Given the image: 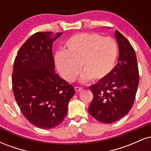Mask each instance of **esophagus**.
<instances>
[{"label":"esophagus","mask_w":151,"mask_h":151,"mask_svg":"<svg viewBox=\"0 0 151 151\" xmlns=\"http://www.w3.org/2000/svg\"><path fill=\"white\" fill-rule=\"evenodd\" d=\"M76 91H81L83 90V87H80V86H75L74 87Z\"/></svg>","instance_id":"34e87169"}]
</instances>
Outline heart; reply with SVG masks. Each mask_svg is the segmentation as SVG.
<instances>
[{"label":"heart","mask_w":151,"mask_h":151,"mask_svg":"<svg viewBox=\"0 0 151 151\" xmlns=\"http://www.w3.org/2000/svg\"><path fill=\"white\" fill-rule=\"evenodd\" d=\"M65 51L55 55V63L64 79L72 81L81 69L83 81L104 79L113 70L119 55L116 41L97 33H78L67 40Z\"/></svg>","instance_id":"obj_1"}]
</instances>
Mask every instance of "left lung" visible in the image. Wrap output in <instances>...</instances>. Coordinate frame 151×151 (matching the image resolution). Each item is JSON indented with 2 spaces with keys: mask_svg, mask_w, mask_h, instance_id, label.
<instances>
[{
  "mask_svg": "<svg viewBox=\"0 0 151 151\" xmlns=\"http://www.w3.org/2000/svg\"><path fill=\"white\" fill-rule=\"evenodd\" d=\"M115 37L119 51L117 65L106 77L89 86L93 97L88 109L89 113L104 124H112L129 113L139 83L134 49L118 30L115 31Z\"/></svg>",
  "mask_w": 151,
  "mask_h": 151,
  "instance_id": "obj_1",
  "label": "left lung"
}]
</instances>
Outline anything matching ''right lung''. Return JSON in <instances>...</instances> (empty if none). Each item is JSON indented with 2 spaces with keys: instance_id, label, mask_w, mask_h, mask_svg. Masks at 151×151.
Listing matches in <instances>:
<instances>
[{
  "instance_id": "right-lung-1",
  "label": "right lung",
  "mask_w": 151,
  "mask_h": 151,
  "mask_svg": "<svg viewBox=\"0 0 151 151\" xmlns=\"http://www.w3.org/2000/svg\"><path fill=\"white\" fill-rule=\"evenodd\" d=\"M62 32H38L18 50L13 64L12 86L22 114L40 129L56 127L67 113L74 86L55 72L52 42Z\"/></svg>"
}]
</instances>
